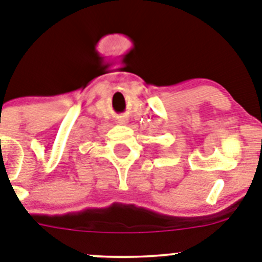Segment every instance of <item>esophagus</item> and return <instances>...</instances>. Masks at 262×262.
Returning a JSON list of instances; mask_svg holds the SVG:
<instances>
[{"label":"esophagus","mask_w":262,"mask_h":262,"mask_svg":"<svg viewBox=\"0 0 262 262\" xmlns=\"http://www.w3.org/2000/svg\"><path fill=\"white\" fill-rule=\"evenodd\" d=\"M117 122H119V124H126V122H128V119H126V117H119V119H117Z\"/></svg>","instance_id":"esophagus-1"}]
</instances>
